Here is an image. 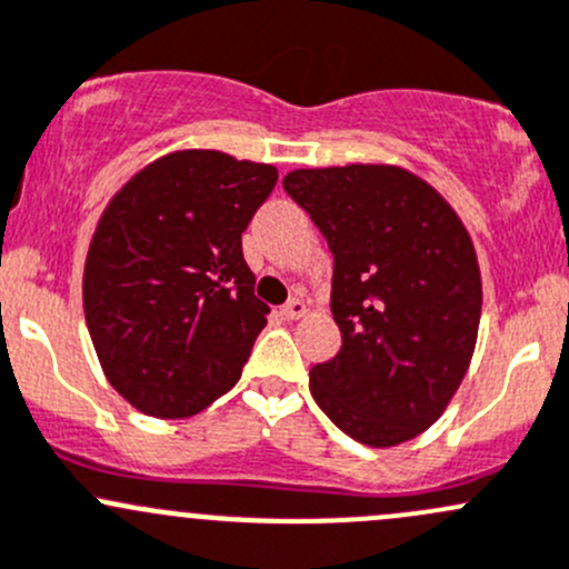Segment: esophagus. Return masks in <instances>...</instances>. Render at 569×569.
Wrapping results in <instances>:
<instances>
[{
    "mask_svg": "<svg viewBox=\"0 0 569 569\" xmlns=\"http://www.w3.org/2000/svg\"><path fill=\"white\" fill-rule=\"evenodd\" d=\"M280 313H283V319H302V316L308 313V308H305L302 300H291L280 308Z\"/></svg>",
    "mask_w": 569,
    "mask_h": 569,
    "instance_id": "1",
    "label": "esophagus"
}]
</instances>
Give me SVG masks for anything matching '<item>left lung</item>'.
<instances>
[{
    "instance_id": "left-lung-1",
    "label": "left lung",
    "mask_w": 569,
    "mask_h": 569,
    "mask_svg": "<svg viewBox=\"0 0 569 569\" xmlns=\"http://www.w3.org/2000/svg\"><path fill=\"white\" fill-rule=\"evenodd\" d=\"M332 250L340 351L310 368L327 417L368 447L433 426L477 343L482 283L452 207L395 166H332L283 177Z\"/></svg>"
}]
</instances>
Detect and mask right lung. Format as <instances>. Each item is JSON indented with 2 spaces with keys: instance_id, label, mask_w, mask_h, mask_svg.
<instances>
[{
  "instance_id": "1",
  "label": "right lung",
  "mask_w": 569,
  "mask_h": 569,
  "mask_svg": "<svg viewBox=\"0 0 569 569\" xmlns=\"http://www.w3.org/2000/svg\"><path fill=\"white\" fill-rule=\"evenodd\" d=\"M278 171L214 149L166 154L106 207L83 267V313L106 379L149 417L199 415L242 376L269 308L242 231Z\"/></svg>"
}]
</instances>
